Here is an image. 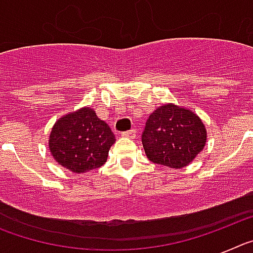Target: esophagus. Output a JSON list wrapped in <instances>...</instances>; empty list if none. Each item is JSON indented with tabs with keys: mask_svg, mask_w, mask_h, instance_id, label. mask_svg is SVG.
Here are the masks:
<instances>
[{
	"mask_svg": "<svg viewBox=\"0 0 253 253\" xmlns=\"http://www.w3.org/2000/svg\"><path fill=\"white\" fill-rule=\"evenodd\" d=\"M122 137L134 139V138L137 137V130H135V129H131V130H129V131H124V133H122Z\"/></svg>",
	"mask_w": 253,
	"mask_h": 253,
	"instance_id": "34e87169",
	"label": "esophagus"
}]
</instances>
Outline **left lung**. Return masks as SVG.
Here are the masks:
<instances>
[{
  "label": "left lung",
  "mask_w": 253,
  "mask_h": 253,
  "mask_svg": "<svg viewBox=\"0 0 253 253\" xmlns=\"http://www.w3.org/2000/svg\"><path fill=\"white\" fill-rule=\"evenodd\" d=\"M207 129L194 111L175 104L157 107L142 134L149 161L169 169H182L204 149Z\"/></svg>",
  "instance_id": "1"
}]
</instances>
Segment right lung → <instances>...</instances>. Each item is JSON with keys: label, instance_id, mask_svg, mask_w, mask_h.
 <instances>
[{"label": "right lung", "instance_id": "1", "mask_svg": "<svg viewBox=\"0 0 253 253\" xmlns=\"http://www.w3.org/2000/svg\"><path fill=\"white\" fill-rule=\"evenodd\" d=\"M115 143L110 126L90 107H82L55 122L49 135V149L60 166L75 173L101 167Z\"/></svg>", "mask_w": 253, "mask_h": 253}]
</instances>
